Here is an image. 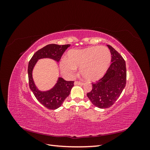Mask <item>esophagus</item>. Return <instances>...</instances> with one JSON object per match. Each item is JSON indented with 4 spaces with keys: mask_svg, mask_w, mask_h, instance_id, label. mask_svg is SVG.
<instances>
[{
    "mask_svg": "<svg viewBox=\"0 0 150 150\" xmlns=\"http://www.w3.org/2000/svg\"><path fill=\"white\" fill-rule=\"evenodd\" d=\"M74 84L75 85H83L84 83L81 81H76L74 82Z\"/></svg>",
    "mask_w": 150,
    "mask_h": 150,
    "instance_id": "esophagus-1",
    "label": "esophagus"
}]
</instances>
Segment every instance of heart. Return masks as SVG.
<instances>
[{"label":"heart","instance_id":"b5f03b06","mask_svg":"<svg viewBox=\"0 0 150 150\" xmlns=\"http://www.w3.org/2000/svg\"><path fill=\"white\" fill-rule=\"evenodd\" d=\"M111 59V52L106 47L94 46L83 50L73 49L67 53V58L62 59L60 67L63 73L72 76L76 68L88 81H96L104 75Z\"/></svg>","mask_w":150,"mask_h":150}]
</instances>
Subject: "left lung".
Returning a JSON list of instances; mask_svg holds the SVG:
<instances>
[{
	"label": "left lung",
	"mask_w": 150,
	"mask_h": 150,
	"mask_svg": "<svg viewBox=\"0 0 150 150\" xmlns=\"http://www.w3.org/2000/svg\"><path fill=\"white\" fill-rule=\"evenodd\" d=\"M111 54V64L106 73L96 83H92L93 89L87 96L94 106L108 108L113 105L124 89L126 83L125 61L120 54L108 45Z\"/></svg>",
	"instance_id": "1"
}]
</instances>
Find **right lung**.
Segmentation results:
<instances>
[{"mask_svg": "<svg viewBox=\"0 0 150 150\" xmlns=\"http://www.w3.org/2000/svg\"><path fill=\"white\" fill-rule=\"evenodd\" d=\"M70 46V44L57 45L48 44L35 52L29 61L28 65V78L29 88L39 102L49 110H56L60 107L66 98L69 96L74 81H67L62 78H59L54 87L47 91H40L34 83L33 70L38 60L42 58H51L59 62L63 53Z\"/></svg>", "mask_w": 150, "mask_h": 150, "instance_id": "right-lung-1", "label": "right lung"}]
</instances>
